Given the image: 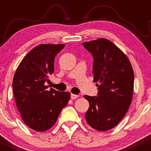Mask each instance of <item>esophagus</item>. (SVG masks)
Instances as JSON below:
<instances>
[{
    "label": "esophagus",
    "instance_id": "obj_1",
    "mask_svg": "<svg viewBox=\"0 0 151 151\" xmlns=\"http://www.w3.org/2000/svg\"><path fill=\"white\" fill-rule=\"evenodd\" d=\"M79 96V95L74 94V93H72V94H71V99H77Z\"/></svg>",
    "mask_w": 151,
    "mask_h": 151
}]
</instances>
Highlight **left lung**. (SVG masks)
Listing matches in <instances>:
<instances>
[{"label": "left lung", "instance_id": "8db88e82", "mask_svg": "<svg viewBox=\"0 0 151 151\" xmlns=\"http://www.w3.org/2000/svg\"><path fill=\"white\" fill-rule=\"evenodd\" d=\"M93 58V81L98 96L84 95L89 107L88 124L99 131L113 129L120 122L132 101L134 74L129 58L113 42L99 38L82 43Z\"/></svg>", "mask_w": 151, "mask_h": 151}]
</instances>
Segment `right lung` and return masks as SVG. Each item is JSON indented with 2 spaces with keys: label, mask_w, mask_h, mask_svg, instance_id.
<instances>
[{
  "label": "right lung",
  "mask_w": 151,
  "mask_h": 151,
  "mask_svg": "<svg viewBox=\"0 0 151 151\" xmlns=\"http://www.w3.org/2000/svg\"><path fill=\"white\" fill-rule=\"evenodd\" d=\"M65 47L62 44H42L29 52L17 68L13 89L17 107L24 123L43 132L54 126L70 99V93L45 85L54 72V61Z\"/></svg>",
  "instance_id": "add662e5"
}]
</instances>
